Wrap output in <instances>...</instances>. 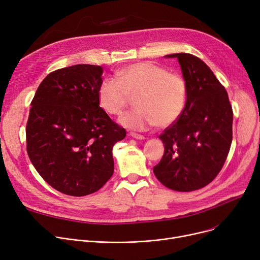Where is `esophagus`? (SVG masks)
<instances>
[{"label": "esophagus", "mask_w": 260, "mask_h": 260, "mask_svg": "<svg viewBox=\"0 0 260 260\" xmlns=\"http://www.w3.org/2000/svg\"><path fill=\"white\" fill-rule=\"evenodd\" d=\"M129 136L135 139H138V140H144L145 137L143 135H140V134H137V133H134V132H131L129 133Z\"/></svg>", "instance_id": "obj_1"}]
</instances>
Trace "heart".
Instances as JSON below:
<instances>
[{
    "instance_id": "heart-1",
    "label": "heart",
    "mask_w": 260,
    "mask_h": 260,
    "mask_svg": "<svg viewBox=\"0 0 260 260\" xmlns=\"http://www.w3.org/2000/svg\"><path fill=\"white\" fill-rule=\"evenodd\" d=\"M115 76L101 82L97 97L100 107L112 116L121 115L131 98L136 97L137 108L120 119L122 125L137 131L167 127L183 114L187 85L180 74L144 61L123 66Z\"/></svg>"
}]
</instances>
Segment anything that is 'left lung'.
Here are the masks:
<instances>
[{
    "label": "left lung",
    "instance_id": "obj_1",
    "mask_svg": "<svg viewBox=\"0 0 260 260\" xmlns=\"http://www.w3.org/2000/svg\"><path fill=\"white\" fill-rule=\"evenodd\" d=\"M187 85L181 117L159 136L165 154L154 167L157 179L178 192L212 182L221 171L233 138V109L224 86L211 68L190 53H173Z\"/></svg>",
    "mask_w": 260,
    "mask_h": 260
}]
</instances>
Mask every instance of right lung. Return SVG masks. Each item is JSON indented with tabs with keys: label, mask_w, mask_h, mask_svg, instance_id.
I'll return each mask as SVG.
<instances>
[{
	"label": "right lung",
	"mask_w": 260,
	"mask_h": 260,
	"mask_svg": "<svg viewBox=\"0 0 260 260\" xmlns=\"http://www.w3.org/2000/svg\"><path fill=\"white\" fill-rule=\"evenodd\" d=\"M102 73L90 64L54 71L30 104L27 154L40 176L65 195L100 189L114 173L113 147L126 136L98 103Z\"/></svg>",
	"instance_id": "right-lung-1"
}]
</instances>
